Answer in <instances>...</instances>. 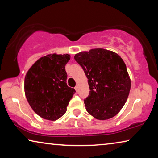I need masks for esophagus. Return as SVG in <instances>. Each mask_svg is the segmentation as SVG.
<instances>
[{"label":"esophagus","instance_id":"obj_1","mask_svg":"<svg viewBox=\"0 0 158 158\" xmlns=\"http://www.w3.org/2000/svg\"><path fill=\"white\" fill-rule=\"evenodd\" d=\"M78 88H79V85H77L76 86H75V88H74V89H75V90H76V91H77V90H78Z\"/></svg>","mask_w":158,"mask_h":158}]
</instances>
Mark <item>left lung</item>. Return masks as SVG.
Segmentation results:
<instances>
[{
	"label": "left lung",
	"instance_id": "1",
	"mask_svg": "<svg viewBox=\"0 0 158 158\" xmlns=\"http://www.w3.org/2000/svg\"><path fill=\"white\" fill-rule=\"evenodd\" d=\"M74 58L88 78L90 90L84 99L86 111L98 120L116 116L124 106L131 87L123 60L116 53L100 48L77 53Z\"/></svg>",
	"mask_w": 158,
	"mask_h": 158
}]
</instances>
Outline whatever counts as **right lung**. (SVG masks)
I'll use <instances>...</instances> for the list:
<instances>
[{
    "label": "right lung",
    "instance_id": "right-lung-1",
    "mask_svg": "<svg viewBox=\"0 0 158 158\" xmlns=\"http://www.w3.org/2000/svg\"><path fill=\"white\" fill-rule=\"evenodd\" d=\"M69 54H49L35 63L26 73L24 90L29 105L42 118L56 121L65 114L75 90L67 85Z\"/></svg>",
    "mask_w": 158,
    "mask_h": 158
}]
</instances>
